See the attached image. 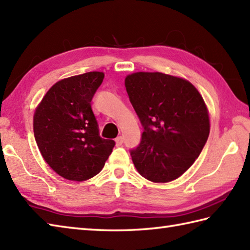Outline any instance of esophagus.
Returning a JSON list of instances; mask_svg holds the SVG:
<instances>
[{"label":"esophagus","instance_id":"esophagus-1","mask_svg":"<svg viewBox=\"0 0 250 250\" xmlns=\"http://www.w3.org/2000/svg\"><path fill=\"white\" fill-rule=\"evenodd\" d=\"M122 143H124V138H122V136H119V138L116 139V145L117 146H121Z\"/></svg>","mask_w":250,"mask_h":250}]
</instances>
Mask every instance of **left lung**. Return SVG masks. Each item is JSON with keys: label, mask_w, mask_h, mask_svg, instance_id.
I'll list each match as a JSON object with an SVG mask.
<instances>
[{"label": "left lung", "mask_w": 250, "mask_h": 250, "mask_svg": "<svg viewBox=\"0 0 250 250\" xmlns=\"http://www.w3.org/2000/svg\"><path fill=\"white\" fill-rule=\"evenodd\" d=\"M125 85L143 125L131 150L138 172L154 183L180 178L202 153L210 131L209 111L188 80L163 72L128 75Z\"/></svg>", "instance_id": "8db88e82"}]
</instances>
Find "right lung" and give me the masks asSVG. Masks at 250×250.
Wrapping results in <instances>:
<instances>
[{"label": "right lung", "instance_id": "add662e5", "mask_svg": "<svg viewBox=\"0 0 250 250\" xmlns=\"http://www.w3.org/2000/svg\"><path fill=\"white\" fill-rule=\"evenodd\" d=\"M91 71L57 81L33 115V132L46 164L66 180L82 182L100 173L115 146L102 139L91 101L104 79Z\"/></svg>", "mask_w": 250, "mask_h": 250}]
</instances>
